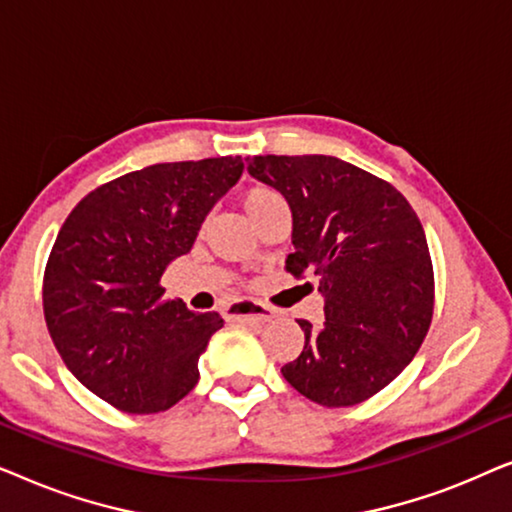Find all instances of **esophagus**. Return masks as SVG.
<instances>
[{"instance_id":"1","label":"esophagus","mask_w":512,"mask_h":512,"mask_svg":"<svg viewBox=\"0 0 512 512\" xmlns=\"http://www.w3.org/2000/svg\"><path fill=\"white\" fill-rule=\"evenodd\" d=\"M226 317L237 321H254V324H265L275 319V310L268 305L256 303V300H237L226 307Z\"/></svg>"}]
</instances>
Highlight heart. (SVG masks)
I'll return each mask as SVG.
<instances>
[{
  "label": "heart",
  "instance_id": "b5f03b06",
  "mask_svg": "<svg viewBox=\"0 0 512 512\" xmlns=\"http://www.w3.org/2000/svg\"><path fill=\"white\" fill-rule=\"evenodd\" d=\"M277 200H282V195H279L277 191H272V188H268V186H254L242 195V205L249 212L251 219H256V216L261 214L265 207H270L272 202H277Z\"/></svg>",
  "mask_w": 512,
  "mask_h": 512
}]
</instances>
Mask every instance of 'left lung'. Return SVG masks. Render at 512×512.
Listing matches in <instances>:
<instances>
[{
  "label": "left lung",
  "mask_w": 512,
  "mask_h": 512,
  "mask_svg": "<svg viewBox=\"0 0 512 512\" xmlns=\"http://www.w3.org/2000/svg\"><path fill=\"white\" fill-rule=\"evenodd\" d=\"M251 177L293 214L286 272L312 275L324 326L282 368L298 394L347 408L382 391L419 352L433 317V263L422 223L389 181L333 156H254Z\"/></svg>",
  "instance_id": "1"
}]
</instances>
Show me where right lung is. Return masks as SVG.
Here are the masks:
<instances>
[{"label": "right lung", "mask_w": 512, "mask_h": 512, "mask_svg": "<svg viewBox=\"0 0 512 512\" xmlns=\"http://www.w3.org/2000/svg\"><path fill=\"white\" fill-rule=\"evenodd\" d=\"M242 170L240 156L149 165L97 186L62 223L41 289L48 333L76 380L116 410L163 412L198 384L223 319L163 298L160 277Z\"/></svg>", "instance_id": "add662e5"}]
</instances>
